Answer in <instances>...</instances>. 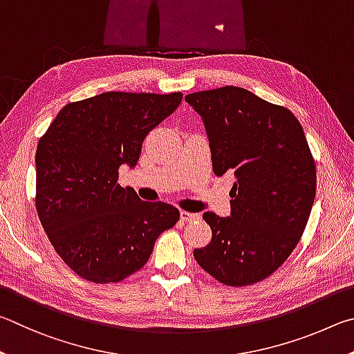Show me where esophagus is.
Wrapping results in <instances>:
<instances>
[{"label":"esophagus","mask_w":354,"mask_h":354,"mask_svg":"<svg viewBox=\"0 0 354 354\" xmlns=\"http://www.w3.org/2000/svg\"><path fill=\"white\" fill-rule=\"evenodd\" d=\"M199 218H201V214H197V213H189V212H182V213H180V221H182V222L197 221Z\"/></svg>","instance_id":"obj_1"}]
</instances>
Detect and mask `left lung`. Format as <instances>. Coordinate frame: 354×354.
Masks as SVG:
<instances>
[{"label":"left lung","mask_w":354,"mask_h":354,"mask_svg":"<svg viewBox=\"0 0 354 354\" xmlns=\"http://www.w3.org/2000/svg\"><path fill=\"white\" fill-rule=\"evenodd\" d=\"M202 116L216 176H234L232 213L203 219L213 236L194 250L227 286H249L280 268L305 232L315 197V163L292 111L239 86L185 96Z\"/></svg>","instance_id":"obj_1"}]
</instances>
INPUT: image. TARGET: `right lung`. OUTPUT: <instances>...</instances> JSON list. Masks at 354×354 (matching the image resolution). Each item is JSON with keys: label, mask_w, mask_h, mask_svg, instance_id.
I'll return each instance as SVG.
<instances>
[{"label": "right lung", "mask_w": 354, "mask_h": 354, "mask_svg": "<svg viewBox=\"0 0 354 354\" xmlns=\"http://www.w3.org/2000/svg\"><path fill=\"white\" fill-rule=\"evenodd\" d=\"M182 93L107 91L62 109L37 146L35 208L54 250L79 277L118 283L147 263L180 213L118 183Z\"/></svg>", "instance_id": "add662e5"}]
</instances>
